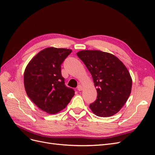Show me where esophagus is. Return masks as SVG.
Returning a JSON list of instances; mask_svg holds the SVG:
<instances>
[{
	"mask_svg": "<svg viewBox=\"0 0 155 155\" xmlns=\"http://www.w3.org/2000/svg\"><path fill=\"white\" fill-rule=\"evenodd\" d=\"M78 90L79 91H81L83 90V87H82V86H81V85H79V86L78 87Z\"/></svg>",
	"mask_w": 155,
	"mask_h": 155,
	"instance_id": "1",
	"label": "esophagus"
}]
</instances>
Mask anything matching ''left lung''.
<instances>
[{
	"label": "left lung",
	"mask_w": 155,
	"mask_h": 155,
	"mask_svg": "<svg viewBox=\"0 0 155 155\" xmlns=\"http://www.w3.org/2000/svg\"><path fill=\"white\" fill-rule=\"evenodd\" d=\"M77 55L91 74L97 88V99L90 109L100 117L114 115L131 92L132 78L127 68L115 55L100 50H81Z\"/></svg>",
	"instance_id": "8db88e82"
}]
</instances>
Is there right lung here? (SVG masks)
Listing matches in <instances>:
<instances>
[{
	"label": "right lung",
	"mask_w": 155,
	"mask_h": 155,
	"mask_svg": "<svg viewBox=\"0 0 155 155\" xmlns=\"http://www.w3.org/2000/svg\"><path fill=\"white\" fill-rule=\"evenodd\" d=\"M72 50L48 47L33 58L24 73L28 96L40 109L56 114L64 109L74 96L72 88L64 85L61 65Z\"/></svg>",
	"instance_id": "add662e5"
}]
</instances>
